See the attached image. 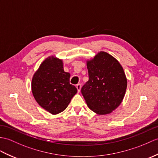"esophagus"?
<instances>
[{"label":"esophagus","instance_id":"1","mask_svg":"<svg viewBox=\"0 0 158 158\" xmlns=\"http://www.w3.org/2000/svg\"><path fill=\"white\" fill-rule=\"evenodd\" d=\"M76 87H77V89L78 92H80L81 88V84H77V85H76Z\"/></svg>","mask_w":158,"mask_h":158}]
</instances>
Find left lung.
<instances>
[{
	"mask_svg": "<svg viewBox=\"0 0 158 158\" xmlns=\"http://www.w3.org/2000/svg\"><path fill=\"white\" fill-rule=\"evenodd\" d=\"M89 81L81 93L88 107L98 115L112 112L122 103L127 79L118 60L100 51L86 60Z\"/></svg>",
	"mask_w": 158,
	"mask_h": 158,
	"instance_id": "left-lung-1",
	"label": "left lung"
}]
</instances>
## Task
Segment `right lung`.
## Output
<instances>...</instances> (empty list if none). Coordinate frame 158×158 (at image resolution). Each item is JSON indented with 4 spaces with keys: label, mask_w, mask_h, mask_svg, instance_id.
Masks as SVG:
<instances>
[{
    "label": "right lung",
    "mask_w": 158,
    "mask_h": 158,
    "mask_svg": "<svg viewBox=\"0 0 158 158\" xmlns=\"http://www.w3.org/2000/svg\"><path fill=\"white\" fill-rule=\"evenodd\" d=\"M63 61L55 56L40 64L31 79V91L35 101L52 114L67 108L77 89L69 83L70 73L65 72Z\"/></svg>",
    "instance_id": "add662e5"
}]
</instances>
